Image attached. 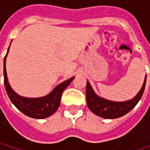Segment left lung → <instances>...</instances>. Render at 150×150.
<instances>
[{"label": "left lung", "instance_id": "8db88e82", "mask_svg": "<svg viewBox=\"0 0 150 150\" xmlns=\"http://www.w3.org/2000/svg\"><path fill=\"white\" fill-rule=\"evenodd\" d=\"M146 78L147 76L145 75L141 89L139 90L137 95L130 100L124 101V102L108 100L97 95L93 89L92 86L90 85L89 82L87 81L86 99H87V104L88 108L94 114L101 118L112 119V118H118L124 116L126 113L131 111L139 103V101L141 99L142 95L145 88Z\"/></svg>", "mask_w": 150, "mask_h": 150}]
</instances>
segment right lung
<instances>
[{
  "label": "right lung",
  "instance_id": "right-lung-1",
  "mask_svg": "<svg viewBox=\"0 0 150 150\" xmlns=\"http://www.w3.org/2000/svg\"><path fill=\"white\" fill-rule=\"evenodd\" d=\"M9 48L7 50V53L4 58V84L10 100L16 107V108H18L21 112H23L25 115L30 118L42 119L52 115L57 110L58 107L60 105L61 98L63 91L71 83V82L75 77H72L58 84L50 93L44 97L26 98L20 96L11 88L7 78L6 62V57L8 54Z\"/></svg>",
  "mask_w": 150,
  "mask_h": 150
}]
</instances>
